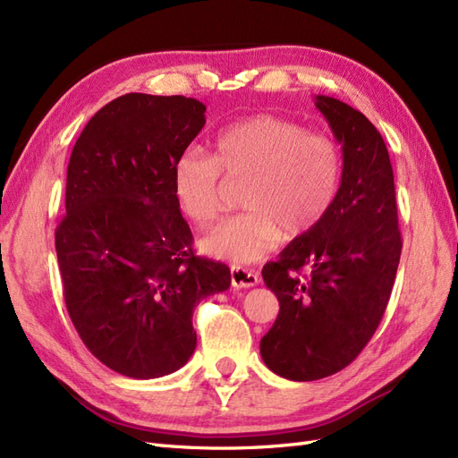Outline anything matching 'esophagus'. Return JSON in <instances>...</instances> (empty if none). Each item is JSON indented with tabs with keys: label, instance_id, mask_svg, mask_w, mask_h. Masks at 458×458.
Listing matches in <instances>:
<instances>
[{
	"label": "esophagus",
	"instance_id": "esophagus-1",
	"mask_svg": "<svg viewBox=\"0 0 458 458\" xmlns=\"http://www.w3.org/2000/svg\"><path fill=\"white\" fill-rule=\"evenodd\" d=\"M258 276L254 271L241 267V266H233L231 267V285L237 289H250L254 285H258Z\"/></svg>",
	"mask_w": 458,
	"mask_h": 458
}]
</instances>
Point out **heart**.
I'll use <instances>...</instances> for the list:
<instances>
[{
	"label": "heart",
	"instance_id": "heart-1",
	"mask_svg": "<svg viewBox=\"0 0 458 458\" xmlns=\"http://www.w3.org/2000/svg\"><path fill=\"white\" fill-rule=\"evenodd\" d=\"M249 179L241 194L244 214L221 221L200 250L233 264H250L287 241L314 231L339 191L341 159L324 134L277 115H254L221 129L212 156L196 146L173 165V192L194 225L208 227L221 209V177Z\"/></svg>",
	"mask_w": 458,
	"mask_h": 458
}]
</instances>
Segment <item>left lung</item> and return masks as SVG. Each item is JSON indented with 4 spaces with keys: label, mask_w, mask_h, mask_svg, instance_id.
I'll return each instance as SVG.
<instances>
[{
    "label": "left lung",
    "mask_w": 458,
    "mask_h": 458,
    "mask_svg": "<svg viewBox=\"0 0 458 458\" xmlns=\"http://www.w3.org/2000/svg\"><path fill=\"white\" fill-rule=\"evenodd\" d=\"M343 150L341 184L327 216L262 269L279 314L259 341L271 372L293 381L349 366L386 312L401 259V231L387 146L360 111L316 96ZM309 269L302 278L300 271Z\"/></svg>",
    "instance_id": "8db88e82"
}]
</instances>
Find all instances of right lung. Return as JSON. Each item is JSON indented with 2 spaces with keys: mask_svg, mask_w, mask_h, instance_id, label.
<instances>
[{
  "mask_svg": "<svg viewBox=\"0 0 458 458\" xmlns=\"http://www.w3.org/2000/svg\"><path fill=\"white\" fill-rule=\"evenodd\" d=\"M184 96L125 94L86 123L67 167L55 252L72 326L114 372L173 374L196 349L192 312L231 271L192 250L173 165L206 125Z\"/></svg>",
  "mask_w": 458,
  "mask_h": 458,
  "instance_id": "add662e5",
  "label": "right lung"
}]
</instances>
